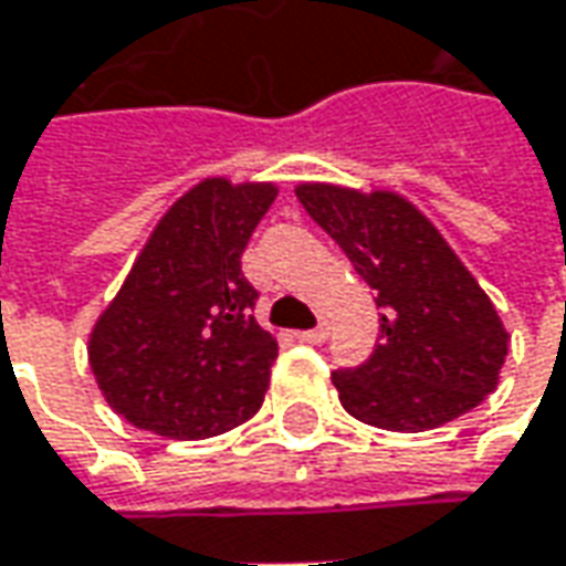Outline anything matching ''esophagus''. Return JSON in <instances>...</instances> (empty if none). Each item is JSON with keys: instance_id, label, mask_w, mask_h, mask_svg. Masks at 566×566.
<instances>
[{"instance_id": "1", "label": "esophagus", "mask_w": 566, "mask_h": 566, "mask_svg": "<svg viewBox=\"0 0 566 566\" xmlns=\"http://www.w3.org/2000/svg\"><path fill=\"white\" fill-rule=\"evenodd\" d=\"M297 338L306 344H322L325 338H328V325L322 322V325H316V328H306V332H297Z\"/></svg>"}]
</instances>
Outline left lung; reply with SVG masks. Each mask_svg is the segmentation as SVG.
<instances>
[{"label": "left lung", "mask_w": 566, "mask_h": 566, "mask_svg": "<svg viewBox=\"0 0 566 566\" xmlns=\"http://www.w3.org/2000/svg\"><path fill=\"white\" fill-rule=\"evenodd\" d=\"M294 193L381 306L373 357L332 373L344 410L391 432H426L492 395L511 335L439 228L395 190L303 181Z\"/></svg>", "instance_id": "left-lung-1"}]
</instances>
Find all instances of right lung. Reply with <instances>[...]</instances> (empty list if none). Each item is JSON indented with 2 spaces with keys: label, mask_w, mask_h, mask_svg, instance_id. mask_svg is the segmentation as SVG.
I'll return each instance as SVG.
<instances>
[{
  "label": "right lung",
  "mask_w": 566,
  "mask_h": 566,
  "mask_svg": "<svg viewBox=\"0 0 566 566\" xmlns=\"http://www.w3.org/2000/svg\"><path fill=\"white\" fill-rule=\"evenodd\" d=\"M279 187L203 178L168 206L90 332L108 407L175 441L222 436L263 407L279 342L253 319L241 253Z\"/></svg>",
  "instance_id": "1"
}]
</instances>
